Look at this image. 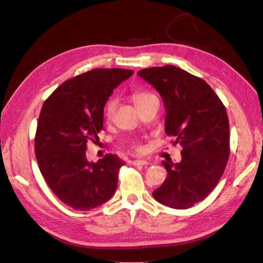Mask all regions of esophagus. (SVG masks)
I'll use <instances>...</instances> for the list:
<instances>
[{
	"label": "esophagus",
	"mask_w": 263,
	"mask_h": 263,
	"mask_svg": "<svg viewBox=\"0 0 263 263\" xmlns=\"http://www.w3.org/2000/svg\"><path fill=\"white\" fill-rule=\"evenodd\" d=\"M149 162L145 159H136V160L133 161V164L135 165H147Z\"/></svg>",
	"instance_id": "1"
}]
</instances>
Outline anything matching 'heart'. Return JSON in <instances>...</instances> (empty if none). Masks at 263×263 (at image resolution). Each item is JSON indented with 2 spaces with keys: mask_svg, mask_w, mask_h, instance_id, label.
<instances>
[{
  "mask_svg": "<svg viewBox=\"0 0 263 263\" xmlns=\"http://www.w3.org/2000/svg\"><path fill=\"white\" fill-rule=\"evenodd\" d=\"M132 99H133V102L135 103V105H136L137 108H140L142 106L147 105L148 103L158 100V98L156 97L155 94L150 93V92H142V91L134 92L132 94ZM116 105H117V101H116L115 98H109L106 101L105 105H104V108H103V116H104V118L106 119V121H109V119L112 118V116L114 114V110L116 108ZM130 147H132L133 150L137 151V153H140V151L142 150L141 145L139 144V142H137V141L132 142Z\"/></svg>",
  "mask_w": 263,
  "mask_h": 263,
  "instance_id": "heart-1",
  "label": "heart"
}]
</instances>
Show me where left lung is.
<instances>
[{"instance_id": "left-lung-1", "label": "left lung", "mask_w": 263, "mask_h": 263, "mask_svg": "<svg viewBox=\"0 0 263 263\" xmlns=\"http://www.w3.org/2000/svg\"><path fill=\"white\" fill-rule=\"evenodd\" d=\"M137 74L161 95L165 134L182 147L179 163L162 161L168 177L153 195L172 209L192 208L212 192L225 171L229 158L226 108L204 80L176 66L142 69Z\"/></svg>"}]
</instances>
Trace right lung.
<instances>
[{
	"label": "right lung",
	"mask_w": 263,
	"mask_h": 263,
	"mask_svg": "<svg viewBox=\"0 0 263 263\" xmlns=\"http://www.w3.org/2000/svg\"><path fill=\"white\" fill-rule=\"evenodd\" d=\"M134 74L126 69H94L63 82L47 99L35 136V154L45 181L59 200L77 211L107 202L125 164L107 154L87 161V141L103 130V108L113 90Z\"/></svg>",
	"instance_id": "right-lung-1"
}]
</instances>
